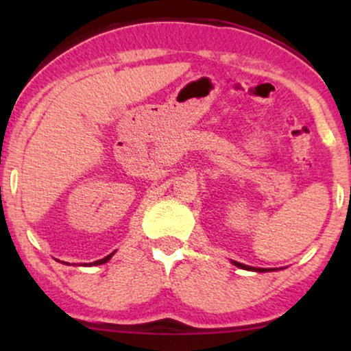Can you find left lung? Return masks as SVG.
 <instances>
[{
	"label": "left lung",
	"instance_id": "8db88e82",
	"mask_svg": "<svg viewBox=\"0 0 351 351\" xmlns=\"http://www.w3.org/2000/svg\"><path fill=\"white\" fill-rule=\"evenodd\" d=\"M233 265H237V267H239V268H243V270H249V271H261V273H265V271H268L267 268L249 267V265H244V263H239V262H234V261H233Z\"/></svg>",
	"mask_w": 351,
	"mask_h": 351
}]
</instances>
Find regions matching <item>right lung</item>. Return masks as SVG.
<instances>
[{"mask_svg": "<svg viewBox=\"0 0 351 351\" xmlns=\"http://www.w3.org/2000/svg\"><path fill=\"white\" fill-rule=\"evenodd\" d=\"M114 252H112L110 254V256H107V257H104V258H100V261H97V262H94V263H89V265H102V263H105V262H108L110 258H112V256H113ZM66 265H69V263H66Z\"/></svg>", "mask_w": 351, "mask_h": 351, "instance_id": "right-lung-1", "label": "right lung"}]
</instances>
